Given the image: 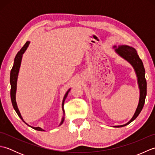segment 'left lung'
<instances>
[{
    "instance_id": "1",
    "label": "left lung",
    "mask_w": 155,
    "mask_h": 155,
    "mask_svg": "<svg viewBox=\"0 0 155 155\" xmlns=\"http://www.w3.org/2000/svg\"><path fill=\"white\" fill-rule=\"evenodd\" d=\"M114 48L118 54H119L121 57L127 61L133 67L136 72L138 84H139L140 89L139 104H138L135 113H134L132 118L125 124L114 126V127H123L133 122L139 116V114L142 110L147 96V81L145 78V70H144L143 63L138 55L135 49L127 45H120L118 46V47H117V46H114Z\"/></svg>"
}]
</instances>
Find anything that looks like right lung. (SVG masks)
Returning a JSON list of instances; mask_svg holds the SVG:
<instances>
[{"mask_svg": "<svg viewBox=\"0 0 155 155\" xmlns=\"http://www.w3.org/2000/svg\"><path fill=\"white\" fill-rule=\"evenodd\" d=\"M30 43V42L27 41L25 45L23 46L22 48L20 50V51L18 52V53L16 54V57L15 58V61H14V64H13V67L11 71V76H10V83H11V101H12V104L13 108L15 110L16 113H17L18 115V117L21 118L22 120L24 122L25 124H27L28 126L31 127L30 125H28L27 123H26L24 121V120L22 119V117L21 116V113H20V111L18 108L17 104H16V83H17V78H18V72H19V69L20 67H21V60H22V54H24V52L25 51L27 50V47H28V45ZM70 91V89H69L66 94H64V97L63 98V101H62V111H63V114H64V101L66 99V98L67 97V95L68 92ZM64 120V117L62 118V120L60 123V125H61ZM31 128H34L35 130H39V131H45L41 127H31Z\"/></svg>", "mask_w": 155, "mask_h": 155, "instance_id": "1", "label": "right lung"}]
</instances>
